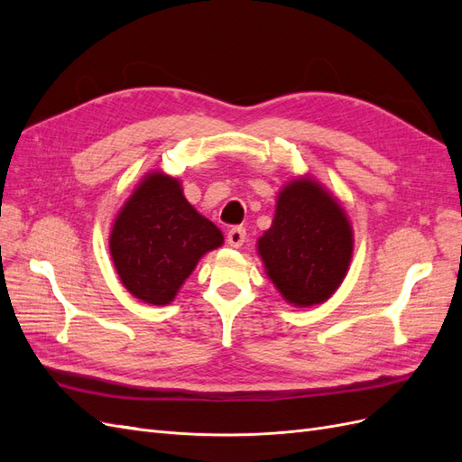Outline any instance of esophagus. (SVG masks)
<instances>
[{
	"instance_id": "obj_1",
	"label": "esophagus",
	"mask_w": 462,
	"mask_h": 462,
	"mask_svg": "<svg viewBox=\"0 0 462 462\" xmlns=\"http://www.w3.org/2000/svg\"><path fill=\"white\" fill-rule=\"evenodd\" d=\"M245 239H246V229H245L243 226H235V227H231V229L227 231V243H229L231 246H235V248L243 246Z\"/></svg>"
}]
</instances>
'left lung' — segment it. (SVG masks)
Masks as SVG:
<instances>
[{"instance_id": "left-lung-1", "label": "left lung", "mask_w": 462, "mask_h": 462, "mask_svg": "<svg viewBox=\"0 0 462 462\" xmlns=\"http://www.w3.org/2000/svg\"><path fill=\"white\" fill-rule=\"evenodd\" d=\"M258 253L279 292L295 306L328 300L343 282L353 254V231L343 208L310 179L279 194L272 227Z\"/></svg>"}]
</instances>
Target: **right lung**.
<instances>
[{
	"label": "right lung",
	"mask_w": 462,
	"mask_h": 462,
	"mask_svg": "<svg viewBox=\"0 0 462 462\" xmlns=\"http://www.w3.org/2000/svg\"><path fill=\"white\" fill-rule=\"evenodd\" d=\"M221 243V231L187 202L175 179L150 173L119 212L109 250L131 295L170 304L199 260Z\"/></svg>",
	"instance_id": "right-lung-1"
}]
</instances>
